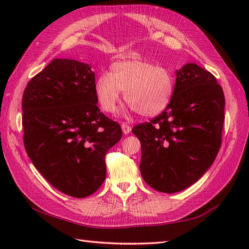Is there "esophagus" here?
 <instances>
[{"label": "esophagus", "mask_w": 249, "mask_h": 249, "mask_svg": "<svg viewBox=\"0 0 249 249\" xmlns=\"http://www.w3.org/2000/svg\"><path fill=\"white\" fill-rule=\"evenodd\" d=\"M122 130H123L124 134L126 135V134H129V133L131 132L132 127H131L130 124H127L126 123H123V124H122Z\"/></svg>", "instance_id": "1"}]
</instances>
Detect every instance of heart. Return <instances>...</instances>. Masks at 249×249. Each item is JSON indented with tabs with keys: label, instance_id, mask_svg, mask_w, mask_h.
Wrapping results in <instances>:
<instances>
[{
	"label": "heart",
	"instance_id": "b5f03b06",
	"mask_svg": "<svg viewBox=\"0 0 249 249\" xmlns=\"http://www.w3.org/2000/svg\"><path fill=\"white\" fill-rule=\"evenodd\" d=\"M175 84L172 72L165 67L141 60H124L111 64L108 72L95 80L93 89L100 107L109 114L116 111L120 91H124V101L135 112L153 117L169 105Z\"/></svg>",
	"mask_w": 249,
	"mask_h": 249
}]
</instances>
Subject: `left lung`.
Instances as JSON below:
<instances>
[{"instance_id": "1", "label": "left lung", "mask_w": 249, "mask_h": 249, "mask_svg": "<svg viewBox=\"0 0 249 249\" xmlns=\"http://www.w3.org/2000/svg\"><path fill=\"white\" fill-rule=\"evenodd\" d=\"M224 94L210 71L188 63L177 71L171 101L160 115L133 127L141 143L140 172L163 193L191 186L219 152Z\"/></svg>"}]
</instances>
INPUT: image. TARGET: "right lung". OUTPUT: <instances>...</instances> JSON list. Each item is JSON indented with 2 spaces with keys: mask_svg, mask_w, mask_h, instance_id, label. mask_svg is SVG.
I'll list each match as a JSON object with an SVG mask.
<instances>
[{
  "mask_svg": "<svg viewBox=\"0 0 249 249\" xmlns=\"http://www.w3.org/2000/svg\"><path fill=\"white\" fill-rule=\"evenodd\" d=\"M94 82L90 65L54 59L30 80L21 101L29 158L52 186L77 198L103 185L105 156L123 135L97 107Z\"/></svg>",
  "mask_w": 249,
  "mask_h": 249,
  "instance_id": "right-lung-1",
  "label": "right lung"
}]
</instances>
